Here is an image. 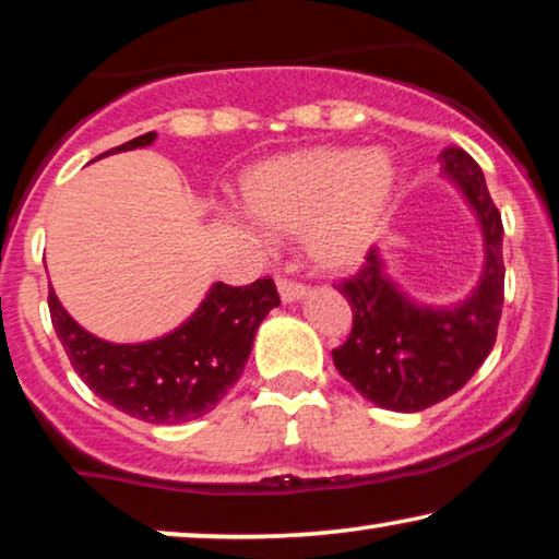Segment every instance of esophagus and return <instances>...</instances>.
<instances>
[{"label":"esophagus","mask_w":559,"mask_h":559,"mask_svg":"<svg viewBox=\"0 0 559 559\" xmlns=\"http://www.w3.org/2000/svg\"><path fill=\"white\" fill-rule=\"evenodd\" d=\"M277 287H280V295H282V299H285V302H295V299L307 295V287L302 285V282H295V280L282 277L277 282Z\"/></svg>","instance_id":"34e87169"}]
</instances>
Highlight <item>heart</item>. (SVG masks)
Returning a JSON list of instances; mask_svg holds the SVG:
<instances>
[{
  "label": "heart",
  "mask_w": 559,
  "mask_h": 559,
  "mask_svg": "<svg viewBox=\"0 0 559 559\" xmlns=\"http://www.w3.org/2000/svg\"><path fill=\"white\" fill-rule=\"evenodd\" d=\"M399 168L383 148L312 145L272 156L241 179L247 214L274 234H302L325 272L358 264L391 209Z\"/></svg>",
  "instance_id": "obj_1"
}]
</instances>
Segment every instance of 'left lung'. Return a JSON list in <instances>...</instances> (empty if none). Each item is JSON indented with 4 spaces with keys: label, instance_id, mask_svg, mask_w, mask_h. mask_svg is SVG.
Listing matches in <instances>:
<instances>
[{
    "label": "left lung",
    "instance_id": "obj_1",
    "mask_svg": "<svg viewBox=\"0 0 559 559\" xmlns=\"http://www.w3.org/2000/svg\"><path fill=\"white\" fill-rule=\"evenodd\" d=\"M441 166L481 224L484 272L474 293L456 307L418 305L393 285L376 249L355 277L337 285L353 307V330L333 350L335 368L376 406L403 414L449 399L479 370L504 302V226L481 168L456 145L441 153Z\"/></svg>",
    "mask_w": 559,
    "mask_h": 559
}]
</instances>
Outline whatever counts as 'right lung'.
Masks as SVG:
<instances>
[{
  "mask_svg": "<svg viewBox=\"0 0 559 559\" xmlns=\"http://www.w3.org/2000/svg\"><path fill=\"white\" fill-rule=\"evenodd\" d=\"M153 141L151 131L108 153ZM47 305L72 368L93 393L145 424L174 426L209 414L229 393L247 366L257 328L280 305V295L270 277L247 287L216 282L181 328L139 345L91 335L64 312L52 289Z\"/></svg>",
  "mask_w": 559,
  "mask_h": 559,
  "instance_id": "right-lung-1",
  "label": "right lung"
}]
</instances>
